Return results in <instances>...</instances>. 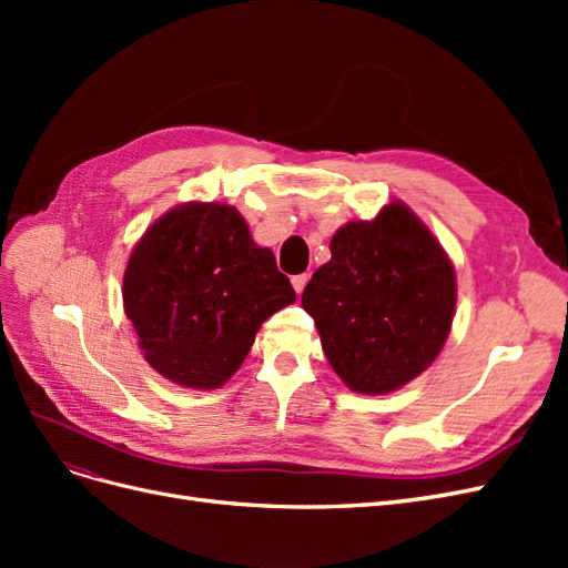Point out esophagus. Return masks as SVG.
<instances>
[{
	"instance_id": "obj_1",
	"label": "esophagus",
	"mask_w": 568,
	"mask_h": 568,
	"mask_svg": "<svg viewBox=\"0 0 568 568\" xmlns=\"http://www.w3.org/2000/svg\"><path fill=\"white\" fill-rule=\"evenodd\" d=\"M291 284H294L296 294L301 296V294H303V288H305V284H307V274H294V277H291Z\"/></svg>"
}]
</instances>
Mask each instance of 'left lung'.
<instances>
[{"instance_id": "8db88e82", "label": "left lung", "mask_w": 568, "mask_h": 568, "mask_svg": "<svg viewBox=\"0 0 568 568\" xmlns=\"http://www.w3.org/2000/svg\"><path fill=\"white\" fill-rule=\"evenodd\" d=\"M332 261L303 291L322 351L355 393L398 390L438 357L457 284L448 253L403 201L332 236Z\"/></svg>"}]
</instances>
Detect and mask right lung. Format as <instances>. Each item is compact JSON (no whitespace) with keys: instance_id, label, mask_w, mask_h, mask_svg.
Listing matches in <instances>:
<instances>
[{"instance_id":"obj_1","label":"right lung","mask_w":568,"mask_h":568,"mask_svg":"<svg viewBox=\"0 0 568 568\" xmlns=\"http://www.w3.org/2000/svg\"><path fill=\"white\" fill-rule=\"evenodd\" d=\"M296 291L246 220L225 203L168 211L132 248L123 305L146 363L184 388H220L242 367L261 324Z\"/></svg>"}]
</instances>
